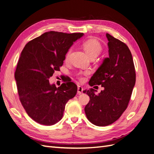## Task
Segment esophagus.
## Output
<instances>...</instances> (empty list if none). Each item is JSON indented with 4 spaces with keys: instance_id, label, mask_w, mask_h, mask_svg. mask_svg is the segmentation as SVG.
I'll use <instances>...</instances> for the list:
<instances>
[{
    "instance_id": "34e87169",
    "label": "esophagus",
    "mask_w": 154,
    "mask_h": 154,
    "mask_svg": "<svg viewBox=\"0 0 154 154\" xmlns=\"http://www.w3.org/2000/svg\"><path fill=\"white\" fill-rule=\"evenodd\" d=\"M83 91V87H81V86H78V94H82Z\"/></svg>"
}]
</instances>
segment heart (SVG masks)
Returning a JSON list of instances; mask_svg holds the SVG:
<instances>
[{
  "instance_id": "b5f03b06",
  "label": "heart",
  "mask_w": 154,
  "mask_h": 154,
  "mask_svg": "<svg viewBox=\"0 0 154 154\" xmlns=\"http://www.w3.org/2000/svg\"><path fill=\"white\" fill-rule=\"evenodd\" d=\"M83 48L85 50L87 54L91 58H96L98 56L102 51V46L98 41L93 39L88 40L83 44ZM71 49H69L66 53L65 60L68 61L70 55L71 53ZM80 81H84V78L82 76V74L80 75Z\"/></svg>"
}]
</instances>
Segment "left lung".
<instances>
[{"label": "left lung", "mask_w": 154, "mask_h": 154, "mask_svg": "<svg viewBox=\"0 0 154 154\" xmlns=\"http://www.w3.org/2000/svg\"><path fill=\"white\" fill-rule=\"evenodd\" d=\"M109 57L94 74L88 82L91 87L101 85L104 90L95 94V90L83 91L90 97L85 107L87 119L99 127L109 125L118 120L127 109L136 83L132 56L128 46L109 33Z\"/></svg>", "instance_id": "left-lung-1"}]
</instances>
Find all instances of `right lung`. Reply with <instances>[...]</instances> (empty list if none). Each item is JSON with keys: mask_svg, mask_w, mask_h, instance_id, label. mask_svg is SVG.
Wrapping results in <instances>:
<instances>
[{"mask_svg": "<svg viewBox=\"0 0 154 154\" xmlns=\"http://www.w3.org/2000/svg\"><path fill=\"white\" fill-rule=\"evenodd\" d=\"M82 32H46L29 41L22 50L15 72L19 99L36 122L53 125L63 117L67 102L77 85L68 79L58 88L49 79L63 66L67 51Z\"/></svg>", "mask_w": 154, "mask_h": 154, "instance_id": "right-lung-1", "label": "right lung"}]
</instances>
